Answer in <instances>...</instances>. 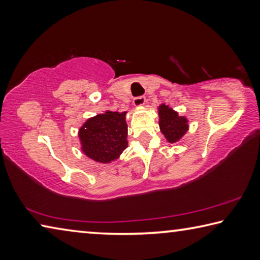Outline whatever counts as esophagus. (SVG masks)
Masks as SVG:
<instances>
[{"instance_id":"obj_1","label":"esophagus","mask_w":260,"mask_h":260,"mask_svg":"<svg viewBox=\"0 0 260 260\" xmlns=\"http://www.w3.org/2000/svg\"><path fill=\"white\" fill-rule=\"evenodd\" d=\"M144 103H146V98L144 96H140V98H135L134 101H133V104L135 105V107H143Z\"/></svg>"}]
</instances>
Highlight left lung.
<instances>
[{"label": "left lung", "mask_w": 260, "mask_h": 260, "mask_svg": "<svg viewBox=\"0 0 260 260\" xmlns=\"http://www.w3.org/2000/svg\"><path fill=\"white\" fill-rule=\"evenodd\" d=\"M157 110L159 117V128L165 136L166 142H179L189 129L188 118L186 116H180L178 111L165 103L158 105Z\"/></svg>", "instance_id": "8db88e82"}]
</instances>
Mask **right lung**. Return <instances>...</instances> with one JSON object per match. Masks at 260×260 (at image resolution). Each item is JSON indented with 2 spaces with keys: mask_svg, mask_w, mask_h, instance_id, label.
Returning <instances> with one entry per match:
<instances>
[{
  "mask_svg": "<svg viewBox=\"0 0 260 260\" xmlns=\"http://www.w3.org/2000/svg\"><path fill=\"white\" fill-rule=\"evenodd\" d=\"M126 114L107 110L88 118L78 132L81 151L101 164L117 160L128 146Z\"/></svg>",
  "mask_w": 260,
  "mask_h": 260,
  "instance_id": "add662e5",
  "label": "right lung"
}]
</instances>
